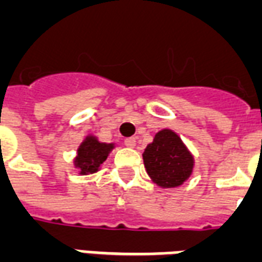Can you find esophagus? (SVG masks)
<instances>
[{
	"label": "esophagus",
	"mask_w": 262,
	"mask_h": 262,
	"mask_svg": "<svg viewBox=\"0 0 262 262\" xmlns=\"http://www.w3.org/2000/svg\"><path fill=\"white\" fill-rule=\"evenodd\" d=\"M124 143H125V146L127 147H135V145H137V139L127 138L125 141H124Z\"/></svg>",
	"instance_id": "obj_1"
}]
</instances>
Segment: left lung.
<instances>
[{
    "label": "left lung",
    "instance_id": "obj_1",
    "mask_svg": "<svg viewBox=\"0 0 262 262\" xmlns=\"http://www.w3.org/2000/svg\"><path fill=\"white\" fill-rule=\"evenodd\" d=\"M143 164L150 180L163 189L178 188L189 180L194 157L172 129L159 131L142 153Z\"/></svg>",
    "mask_w": 262,
    "mask_h": 262
}]
</instances>
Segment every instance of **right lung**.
I'll return each mask as SVG.
<instances>
[{
	"instance_id": "1",
	"label": "right lung",
	"mask_w": 262,
	"mask_h": 262,
	"mask_svg": "<svg viewBox=\"0 0 262 262\" xmlns=\"http://www.w3.org/2000/svg\"><path fill=\"white\" fill-rule=\"evenodd\" d=\"M115 147L116 143L101 142L98 137L88 134L77 147V156L73 160L74 168H77L80 176L95 174Z\"/></svg>"
}]
</instances>
